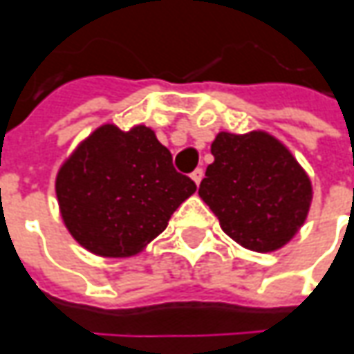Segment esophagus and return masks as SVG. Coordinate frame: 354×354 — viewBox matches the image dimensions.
<instances>
[{
    "instance_id": "esophagus-1",
    "label": "esophagus",
    "mask_w": 354,
    "mask_h": 354,
    "mask_svg": "<svg viewBox=\"0 0 354 354\" xmlns=\"http://www.w3.org/2000/svg\"><path fill=\"white\" fill-rule=\"evenodd\" d=\"M203 177H205V171H203V167H197V169L191 173V179L195 181V185H197V187H198V183L203 181Z\"/></svg>"
}]
</instances>
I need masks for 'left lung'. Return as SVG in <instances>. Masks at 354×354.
I'll use <instances>...</instances> for the list:
<instances>
[{"mask_svg":"<svg viewBox=\"0 0 354 354\" xmlns=\"http://www.w3.org/2000/svg\"><path fill=\"white\" fill-rule=\"evenodd\" d=\"M214 161L198 197L221 228L242 248L276 252L306 223L313 187L292 151L264 129L218 131L211 145Z\"/></svg>","mask_w":354,"mask_h":354,"instance_id":"left-lung-1","label":"left lung"}]
</instances>
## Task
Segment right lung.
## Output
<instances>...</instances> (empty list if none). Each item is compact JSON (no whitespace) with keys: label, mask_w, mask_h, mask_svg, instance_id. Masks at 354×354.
<instances>
[{"label":"right lung","mask_w":354,"mask_h":354,"mask_svg":"<svg viewBox=\"0 0 354 354\" xmlns=\"http://www.w3.org/2000/svg\"><path fill=\"white\" fill-rule=\"evenodd\" d=\"M197 191L173 169L169 149L143 124H102L62 161L55 179L61 218L76 242L102 258L136 256Z\"/></svg>","instance_id":"1"}]
</instances>
